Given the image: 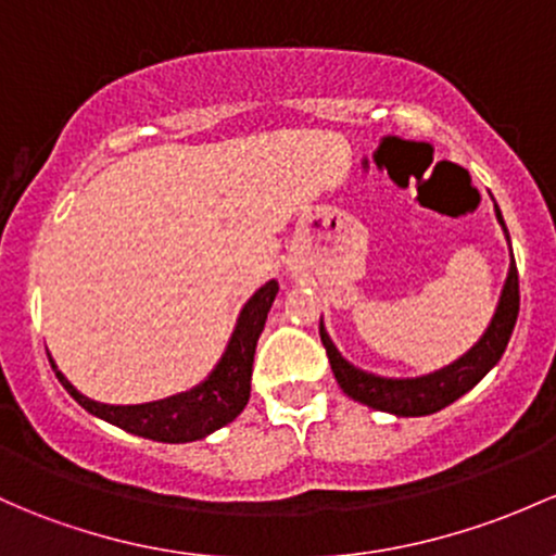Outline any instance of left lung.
Returning <instances> with one entry per match:
<instances>
[{
    "mask_svg": "<svg viewBox=\"0 0 556 556\" xmlns=\"http://www.w3.org/2000/svg\"><path fill=\"white\" fill-rule=\"evenodd\" d=\"M495 218H498L506 242H509V274H506V282L498 295V306H495L493 319H490V325L484 327V332L479 336L475 346H471L466 354H460L458 359L450 362V365L440 367V370L434 372H426V376L389 378V376H378V372L362 370V367H356L354 362H349L346 356L338 352V346L332 343L325 323L319 319L323 346L327 349V359H330L332 376H336V381L343 389V394L352 396V400L359 402V405H367L372 407V410H381V413H391V416L396 418L431 416V413L453 405L458 396H464L466 391L475 389V386L482 381L495 365H498V359L506 352V343H509L511 338L514 325H517L519 277H517V263H514V255H511L509 229H506L498 204H495Z\"/></svg>",
    "mask_w": 556,
    "mask_h": 556,
    "instance_id": "obj_1",
    "label": "left lung"
}]
</instances>
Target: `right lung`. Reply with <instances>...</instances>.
I'll use <instances>...</instances> for the list:
<instances>
[{
    "label": "right lung",
    "mask_w": 556,
    "mask_h": 556,
    "mask_svg": "<svg viewBox=\"0 0 556 556\" xmlns=\"http://www.w3.org/2000/svg\"><path fill=\"white\" fill-rule=\"evenodd\" d=\"M277 293V279H268L266 285H261L248 298L242 312H239L229 343H226L224 354L215 362L213 370L207 372V378L191 386L189 391H178V394L165 396V400L143 402V405H106V402H96L81 394L77 386L58 370L55 359L50 354L47 356H50V365L55 370L58 381L63 383V389L90 416L106 420L111 426H119L127 434L143 437V440L170 442V445L197 442L218 431L220 426L231 424L248 405L255 346H258L268 308H271Z\"/></svg>",
    "instance_id": "right-lung-1"
}]
</instances>
